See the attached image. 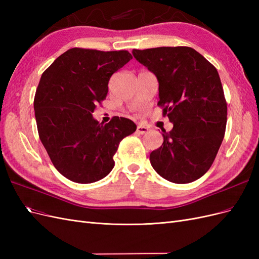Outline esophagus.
Segmentation results:
<instances>
[{
  "instance_id": "1",
  "label": "esophagus",
  "mask_w": 259,
  "mask_h": 259,
  "mask_svg": "<svg viewBox=\"0 0 259 259\" xmlns=\"http://www.w3.org/2000/svg\"><path fill=\"white\" fill-rule=\"evenodd\" d=\"M148 131H149V128L147 127V126H145V125H138L137 126V133H139V134H146V133H148Z\"/></svg>"
}]
</instances>
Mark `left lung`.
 Masks as SVG:
<instances>
[{
    "instance_id": "8db88e82",
    "label": "left lung",
    "mask_w": 259,
    "mask_h": 259,
    "mask_svg": "<svg viewBox=\"0 0 259 259\" xmlns=\"http://www.w3.org/2000/svg\"><path fill=\"white\" fill-rule=\"evenodd\" d=\"M159 81L158 106L174 124L162 146L150 153L156 173L188 184L204 175L225 136L227 103L216 68L188 46L133 50Z\"/></svg>"
}]
</instances>
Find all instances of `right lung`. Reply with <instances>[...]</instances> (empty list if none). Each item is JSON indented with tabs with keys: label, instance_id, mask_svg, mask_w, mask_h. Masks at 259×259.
<instances>
[{
	"label": "right lung",
	"instance_id": "right-lung-1",
	"mask_svg": "<svg viewBox=\"0 0 259 259\" xmlns=\"http://www.w3.org/2000/svg\"><path fill=\"white\" fill-rule=\"evenodd\" d=\"M132 58L127 51L74 48L41 76L33 103L38 136L54 166L71 182L91 184L106 177L121 140L136 131L126 117L103 124L92 115L106 99L111 75Z\"/></svg>",
	"mask_w": 259,
	"mask_h": 259
}]
</instances>
